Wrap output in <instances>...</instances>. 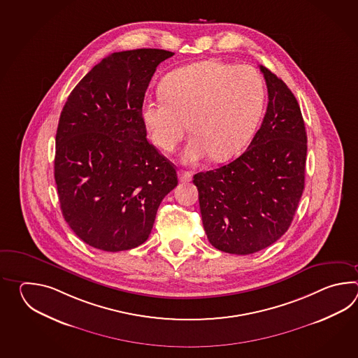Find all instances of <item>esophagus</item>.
<instances>
[{
    "instance_id": "obj_1",
    "label": "esophagus",
    "mask_w": 358,
    "mask_h": 358,
    "mask_svg": "<svg viewBox=\"0 0 358 358\" xmlns=\"http://www.w3.org/2000/svg\"><path fill=\"white\" fill-rule=\"evenodd\" d=\"M178 176H179V180L182 182H188L192 180V174H190L189 171L179 170L178 171Z\"/></svg>"
}]
</instances>
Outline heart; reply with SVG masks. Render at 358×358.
<instances>
[{"mask_svg": "<svg viewBox=\"0 0 358 358\" xmlns=\"http://www.w3.org/2000/svg\"><path fill=\"white\" fill-rule=\"evenodd\" d=\"M265 103V84L248 65L199 61L176 69L161 83V96L145 99L142 120L153 143L171 152L189 129L185 164L210 155L215 162L233 157L251 141Z\"/></svg>", "mask_w": 358, "mask_h": 358, "instance_id": "obj_1", "label": "heart"}]
</instances>
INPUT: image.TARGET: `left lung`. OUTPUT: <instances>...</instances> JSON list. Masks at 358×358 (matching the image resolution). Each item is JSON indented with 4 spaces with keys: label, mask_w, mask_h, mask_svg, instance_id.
I'll list each match as a JSON object with an SVG mask.
<instances>
[{
    "label": "left lung",
    "mask_w": 358,
    "mask_h": 358,
    "mask_svg": "<svg viewBox=\"0 0 358 358\" xmlns=\"http://www.w3.org/2000/svg\"><path fill=\"white\" fill-rule=\"evenodd\" d=\"M268 103L245 152L225 166L197 173L199 210L215 248L251 255L289 229L304 189L307 134L287 84L259 65Z\"/></svg>",
    "instance_id": "obj_1"
}]
</instances>
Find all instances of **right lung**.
Segmentation results:
<instances>
[{
  "mask_svg": "<svg viewBox=\"0 0 358 358\" xmlns=\"http://www.w3.org/2000/svg\"><path fill=\"white\" fill-rule=\"evenodd\" d=\"M157 48L108 55L71 91L56 133L61 211L83 242L119 252L145 243L161 201L178 184L174 165L147 141L142 105Z\"/></svg>",
  "mask_w": 358,
  "mask_h": 358,
  "instance_id": "add662e5",
  "label": "right lung"
}]
</instances>
